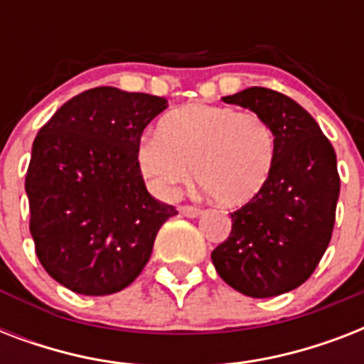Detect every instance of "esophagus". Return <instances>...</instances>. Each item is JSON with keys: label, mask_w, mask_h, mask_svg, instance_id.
Instances as JSON below:
<instances>
[{"label": "esophagus", "mask_w": 364, "mask_h": 364, "mask_svg": "<svg viewBox=\"0 0 364 364\" xmlns=\"http://www.w3.org/2000/svg\"><path fill=\"white\" fill-rule=\"evenodd\" d=\"M179 213L185 217H191V219H194V217H198L200 213H202V210H200V208H196V205H179Z\"/></svg>", "instance_id": "34e87169"}]
</instances>
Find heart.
<instances>
[{
	"mask_svg": "<svg viewBox=\"0 0 364 364\" xmlns=\"http://www.w3.org/2000/svg\"><path fill=\"white\" fill-rule=\"evenodd\" d=\"M156 136L137 151V164L154 191L171 196L194 179L225 208L253 202L270 181L276 130L264 117L230 105L188 104L160 121Z\"/></svg>",
	"mask_w": 364,
	"mask_h": 364,
	"instance_id": "1",
	"label": "heart"
}]
</instances>
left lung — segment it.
Wrapping results in <instances>:
<instances>
[{
	"instance_id": "1",
	"label": "left lung",
	"mask_w": 364,
	"mask_h": 364,
	"mask_svg": "<svg viewBox=\"0 0 364 364\" xmlns=\"http://www.w3.org/2000/svg\"><path fill=\"white\" fill-rule=\"evenodd\" d=\"M223 102L264 117L276 130L277 156L264 191L230 213V236L211 260L238 293L277 296L302 285L327 251L340 196L336 153L314 117L285 94L251 87Z\"/></svg>"
}]
</instances>
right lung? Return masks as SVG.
Wrapping results in <instances>:
<instances>
[{"mask_svg":"<svg viewBox=\"0 0 364 364\" xmlns=\"http://www.w3.org/2000/svg\"><path fill=\"white\" fill-rule=\"evenodd\" d=\"M166 107L151 94L90 88L37 134L26 173L30 232L43 268L73 293L128 287L177 215L149 194L137 164L143 130Z\"/></svg>","mask_w":364,"mask_h":364,"instance_id":"add662e5","label":"right lung"}]
</instances>
